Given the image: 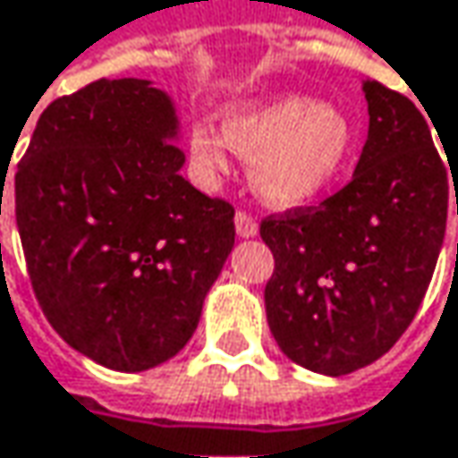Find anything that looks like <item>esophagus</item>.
<instances>
[{
	"label": "esophagus",
	"instance_id": "34e87169",
	"mask_svg": "<svg viewBox=\"0 0 458 458\" xmlns=\"http://www.w3.org/2000/svg\"><path fill=\"white\" fill-rule=\"evenodd\" d=\"M235 230L241 238H254L257 235V220L249 212H235Z\"/></svg>",
	"mask_w": 458,
	"mask_h": 458
}]
</instances>
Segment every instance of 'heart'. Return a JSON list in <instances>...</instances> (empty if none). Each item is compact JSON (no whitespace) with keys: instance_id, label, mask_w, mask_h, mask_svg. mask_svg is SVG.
Listing matches in <instances>:
<instances>
[{"instance_id":"obj_1","label":"heart","mask_w":458,"mask_h":458,"mask_svg":"<svg viewBox=\"0 0 458 458\" xmlns=\"http://www.w3.org/2000/svg\"><path fill=\"white\" fill-rule=\"evenodd\" d=\"M191 154L207 178L228 170V148L249 159V181L272 207H304L338 183L353 154V125L335 105L307 97H267L230 106L223 133L191 128Z\"/></svg>"}]
</instances>
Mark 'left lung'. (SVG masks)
Segmentation results:
<instances>
[{"label":"left lung","mask_w":458,"mask_h":458,"mask_svg":"<svg viewBox=\"0 0 458 458\" xmlns=\"http://www.w3.org/2000/svg\"><path fill=\"white\" fill-rule=\"evenodd\" d=\"M369 133L349 186L262 220L275 257L272 335L291 361L349 375L391 352L420 310L445 235L448 170L422 112L364 81ZM458 215V191H456Z\"/></svg>","instance_id":"1"}]
</instances>
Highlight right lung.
I'll return each instance as SVG.
<instances>
[{"instance_id":"right-lung-1","label":"right lung","mask_w":458,"mask_h":458,"mask_svg":"<svg viewBox=\"0 0 458 458\" xmlns=\"http://www.w3.org/2000/svg\"><path fill=\"white\" fill-rule=\"evenodd\" d=\"M175 139L165 91L102 78L41 112L15 173L41 310L64 344L117 372L186 346L235 243L233 207L181 175Z\"/></svg>"}]
</instances>
